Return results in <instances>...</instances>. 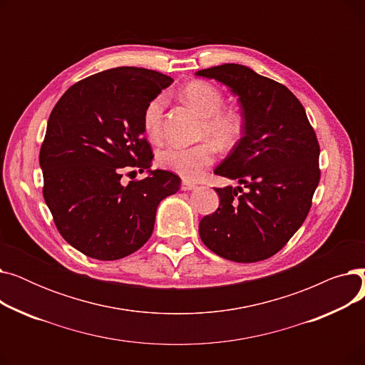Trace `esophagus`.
Returning a JSON list of instances; mask_svg holds the SVG:
<instances>
[{
    "instance_id": "1",
    "label": "esophagus",
    "mask_w": 365,
    "mask_h": 365,
    "mask_svg": "<svg viewBox=\"0 0 365 365\" xmlns=\"http://www.w3.org/2000/svg\"><path fill=\"white\" fill-rule=\"evenodd\" d=\"M197 187V183L189 182V180H183L182 182V190H192Z\"/></svg>"
}]
</instances>
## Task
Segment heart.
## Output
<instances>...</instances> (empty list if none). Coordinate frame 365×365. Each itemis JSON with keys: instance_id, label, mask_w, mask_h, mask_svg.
<instances>
[{"instance_id": "b5f03b06", "label": "heart", "mask_w": 365, "mask_h": 365, "mask_svg": "<svg viewBox=\"0 0 365 365\" xmlns=\"http://www.w3.org/2000/svg\"><path fill=\"white\" fill-rule=\"evenodd\" d=\"M182 96L204 117L200 128L201 139H212L223 149L238 143L244 130L242 117L235 109H222L223 96L215 86L192 81L182 90ZM164 106L165 96L160 94L148 103L143 112V128L152 140L161 138ZM215 143L202 142L190 148L167 146L158 152L157 161L163 168L176 173L185 180H197L216 160Z\"/></svg>"}]
</instances>
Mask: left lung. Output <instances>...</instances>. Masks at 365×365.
<instances>
[{"instance_id": "1", "label": "left lung", "mask_w": 365, "mask_h": 365, "mask_svg": "<svg viewBox=\"0 0 365 365\" xmlns=\"http://www.w3.org/2000/svg\"><path fill=\"white\" fill-rule=\"evenodd\" d=\"M238 96L242 138L216 167L240 186L216 187L220 204L200 222L202 242L217 256L260 262L278 253L309 213L319 182V145L304 108L285 86L238 63L195 72Z\"/></svg>"}]
</instances>
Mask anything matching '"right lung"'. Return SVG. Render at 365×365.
<instances>
[{"mask_svg": "<svg viewBox=\"0 0 365 365\" xmlns=\"http://www.w3.org/2000/svg\"><path fill=\"white\" fill-rule=\"evenodd\" d=\"M170 76L121 66L73 84L53 108L40 150L43 195L57 231L98 260H118L150 238L158 204L176 194L180 178L150 170L143 112ZM148 170L127 187L122 171Z\"/></svg>", "mask_w": 365, "mask_h": 365, "instance_id": "right-lung-1", "label": "right lung"}]
</instances>
